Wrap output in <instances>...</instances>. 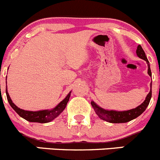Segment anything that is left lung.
I'll return each mask as SVG.
<instances>
[{
    "label": "left lung",
    "mask_w": 160,
    "mask_h": 160,
    "mask_svg": "<svg viewBox=\"0 0 160 160\" xmlns=\"http://www.w3.org/2000/svg\"><path fill=\"white\" fill-rule=\"evenodd\" d=\"M136 53L137 56L140 59H142L145 61H146V62L148 64V73H149L150 77H152L149 62L147 59V57H146L144 50L142 49V46L140 45H138V47H137ZM150 86H151V90H150L149 93H148L144 102L142 104H140L139 106H138L136 108L132 109V110L125 111L104 110V109L101 108L99 106L97 105L93 101H91V105L93 108V109H94L96 114L98 115V117L102 119V120L106 121L108 122H110V123H125V122H130V121L133 120V119L138 117L140 114H142V112H144L146 108H147V106L149 105L150 99L152 98V82Z\"/></svg>",
    "instance_id": "8db88e82"
}]
</instances>
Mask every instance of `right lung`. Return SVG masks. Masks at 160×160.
I'll list each match as a JSON object with an SVG mask.
<instances>
[{
  "label": "right lung",
  "mask_w": 160,
  "mask_h": 160,
  "mask_svg": "<svg viewBox=\"0 0 160 160\" xmlns=\"http://www.w3.org/2000/svg\"><path fill=\"white\" fill-rule=\"evenodd\" d=\"M7 83V82H6ZM71 92L68 93L66 98L62 100L56 108H54L52 110H44V111H25L18 108L14 103L12 102L10 98L8 93L7 88H6V94H7L8 101L10 104L11 107L16 111V113L18 114L20 117L23 118L25 120L28 121L30 122H38V123H47V122H51L53 119L56 118L57 116H59L62 111L65 109L67 103H68L69 99H70Z\"/></svg>",
  "instance_id": "right-lung-1"
}]
</instances>
